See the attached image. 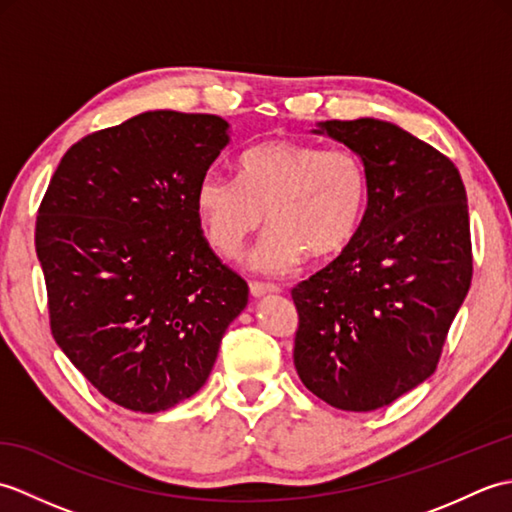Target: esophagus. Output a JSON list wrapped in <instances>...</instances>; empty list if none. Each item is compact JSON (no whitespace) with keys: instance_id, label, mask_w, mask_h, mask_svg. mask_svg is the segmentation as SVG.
Wrapping results in <instances>:
<instances>
[{"instance_id":"obj_1","label":"esophagus","mask_w":512,"mask_h":512,"mask_svg":"<svg viewBox=\"0 0 512 512\" xmlns=\"http://www.w3.org/2000/svg\"><path fill=\"white\" fill-rule=\"evenodd\" d=\"M277 292H281V288L275 284H262V281H253V284H250V295L255 299L266 297V295H277Z\"/></svg>"}]
</instances>
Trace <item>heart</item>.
<instances>
[{"label": "heart", "instance_id": "1", "mask_svg": "<svg viewBox=\"0 0 512 512\" xmlns=\"http://www.w3.org/2000/svg\"><path fill=\"white\" fill-rule=\"evenodd\" d=\"M239 178L206 171L193 189V211L217 253L242 255L246 239L273 228L257 246L253 262L262 273L281 275L306 253L339 255L361 231L369 206V173L352 149H325L297 140H268L246 149Z\"/></svg>", "mask_w": 512, "mask_h": 512}]
</instances>
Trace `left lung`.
<instances>
[{"instance_id": "obj_1", "label": "left lung", "mask_w": 512, "mask_h": 512, "mask_svg": "<svg viewBox=\"0 0 512 512\" xmlns=\"http://www.w3.org/2000/svg\"><path fill=\"white\" fill-rule=\"evenodd\" d=\"M319 127L363 158L369 206L354 242L292 288L295 367L328 405L374 411L436 372L471 288L469 204L453 162L398 125Z\"/></svg>"}]
</instances>
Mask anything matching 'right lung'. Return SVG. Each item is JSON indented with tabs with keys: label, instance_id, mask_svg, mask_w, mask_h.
<instances>
[{
	"label": "right lung",
	"instance_id": "obj_1",
	"mask_svg": "<svg viewBox=\"0 0 512 512\" xmlns=\"http://www.w3.org/2000/svg\"><path fill=\"white\" fill-rule=\"evenodd\" d=\"M226 132L213 114H138L74 143L41 200L35 248L54 341L125 409L191 398L248 303L193 211Z\"/></svg>",
	"mask_w": 512,
	"mask_h": 512
}]
</instances>
